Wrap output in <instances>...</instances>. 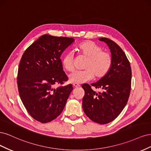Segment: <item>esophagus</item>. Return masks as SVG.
<instances>
[{"label":"esophagus","instance_id":"34e87169","mask_svg":"<svg viewBox=\"0 0 151 151\" xmlns=\"http://www.w3.org/2000/svg\"><path fill=\"white\" fill-rule=\"evenodd\" d=\"M73 86H74V88H77V87L80 86V84H77V83H74V84H73Z\"/></svg>","mask_w":151,"mask_h":151}]
</instances>
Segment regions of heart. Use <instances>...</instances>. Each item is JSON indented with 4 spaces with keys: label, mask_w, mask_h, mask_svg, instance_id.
Wrapping results in <instances>:
<instances>
[{
    "label": "heart",
    "mask_w": 151,
    "mask_h": 151,
    "mask_svg": "<svg viewBox=\"0 0 151 151\" xmlns=\"http://www.w3.org/2000/svg\"><path fill=\"white\" fill-rule=\"evenodd\" d=\"M79 53L87 58L84 67L85 70L76 71L69 76L71 83L81 84L106 76L112 65V57L109 52L102 50L99 45L92 41H84L77 45ZM63 67L68 72L74 70V61L71 52L66 53L62 60Z\"/></svg>",
    "instance_id": "heart-1"
}]
</instances>
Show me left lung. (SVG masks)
Here are the masks:
<instances>
[{"label": "left lung", "mask_w": 151, "mask_h": 151, "mask_svg": "<svg viewBox=\"0 0 151 151\" xmlns=\"http://www.w3.org/2000/svg\"><path fill=\"white\" fill-rule=\"evenodd\" d=\"M111 50L112 65L104 77L96 83L84 84L83 110L90 119L99 124H106L120 115L127 103L131 90L132 70L125 53L110 39L101 38ZM102 91L96 92L92 88Z\"/></svg>", "instance_id": "left-lung-1"}]
</instances>
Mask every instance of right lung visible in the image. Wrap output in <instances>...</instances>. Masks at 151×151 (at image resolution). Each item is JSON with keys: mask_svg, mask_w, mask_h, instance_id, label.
<instances>
[{"mask_svg": "<svg viewBox=\"0 0 151 151\" xmlns=\"http://www.w3.org/2000/svg\"><path fill=\"white\" fill-rule=\"evenodd\" d=\"M72 38L44 35L27 48L19 62L17 83L21 101L35 120L48 123L60 115L73 89L60 56ZM58 85L55 88L54 86Z\"/></svg>", "mask_w": 151, "mask_h": 151, "instance_id": "1", "label": "right lung"}]
</instances>
